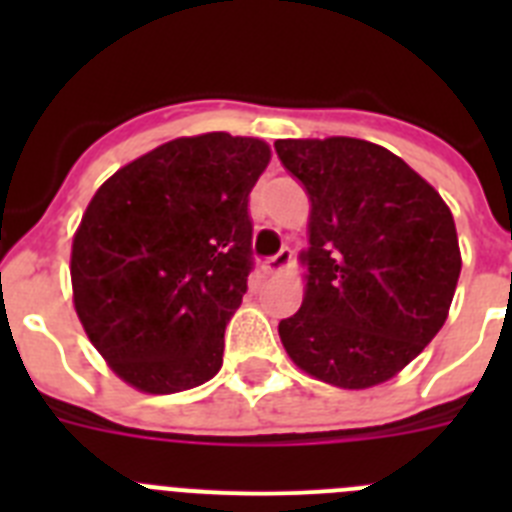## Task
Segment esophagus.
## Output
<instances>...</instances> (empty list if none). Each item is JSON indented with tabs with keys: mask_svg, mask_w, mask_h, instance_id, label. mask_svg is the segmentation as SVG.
Masks as SVG:
<instances>
[{
	"mask_svg": "<svg viewBox=\"0 0 512 512\" xmlns=\"http://www.w3.org/2000/svg\"><path fill=\"white\" fill-rule=\"evenodd\" d=\"M289 266H292V251H289V248H282L277 256L266 259L264 264H261V269H264V274H279V271L289 269Z\"/></svg>",
	"mask_w": 512,
	"mask_h": 512,
	"instance_id": "esophagus-1",
	"label": "esophagus"
}]
</instances>
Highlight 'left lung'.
I'll list each match as a JSON object with an SVG mask.
<instances>
[{
  "mask_svg": "<svg viewBox=\"0 0 512 512\" xmlns=\"http://www.w3.org/2000/svg\"><path fill=\"white\" fill-rule=\"evenodd\" d=\"M274 148L312 202L305 300L279 323L289 359L346 390L387 382L449 315L461 271L451 210L402 158L366 140Z\"/></svg>",
  "mask_w": 512,
  "mask_h": 512,
  "instance_id": "8db88e82",
  "label": "left lung"
}]
</instances>
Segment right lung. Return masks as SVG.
I'll list each match as a JSON object with an SVG mask.
<instances>
[{
	"mask_svg": "<svg viewBox=\"0 0 512 512\" xmlns=\"http://www.w3.org/2000/svg\"><path fill=\"white\" fill-rule=\"evenodd\" d=\"M269 156L259 138H176L97 189L74 235L71 284L117 377L171 395L220 372L253 269L248 194Z\"/></svg>",
	"mask_w": 512,
	"mask_h": 512,
	"instance_id": "obj_1",
	"label": "right lung"
}]
</instances>
